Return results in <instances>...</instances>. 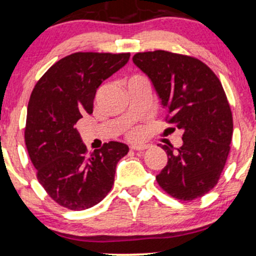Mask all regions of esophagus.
<instances>
[{"label": "esophagus", "instance_id": "1", "mask_svg": "<svg viewBox=\"0 0 256 256\" xmlns=\"http://www.w3.org/2000/svg\"><path fill=\"white\" fill-rule=\"evenodd\" d=\"M147 147H148L147 144H134L130 146L132 150H146Z\"/></svg>", "mask_w": 256, "mask_h": 256}]
</instances>
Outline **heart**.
<instances>
[{
	"label": "heart",
	"instance_id": "b5f03b06",
	"mask_svg": "<svg viewBox=\"0 0 256 256\" xmlns=\"http://www.w3.org/2000/svg\"><path fill=\"white\" fill-rule=\"evenodd\" d=\"M135 134H136V133H135Z\"/></svg>",
	"mask_w": 256,
	"mask_h": 256
}]
</instances>
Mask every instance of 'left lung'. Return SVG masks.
I'll use <instances>...</instances> for the list:
<instances>
[{
    "instance_id": "obj_1",
    "label": "left lung",
    "mask_w": 256,
    "mask_h": 256,
    "mask_svg": "<svg viewBox=\"0 0 256 256\" xmlns=\"http://www.w3.org/2000/svg\"><path fill=\"white\" fill-rule=\"evenodd\" d=\"M133 62L150 78L168 122L184 132L176 150L162 146L168 160L158 184L176 200L200 198L215 188L230 150L232 116L222 84L192 56L153 51L136 53Z\"/></svg>"
}]
</instances>
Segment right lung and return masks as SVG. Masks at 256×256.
Masks as SVG:
<instances>
[{
	"label": "right lung",
	"instance_id": "obj_1",
	"mask_svg": "<svg viewBox=\"0 0 256 256\" xmlns=\"http://www.w3.org/2000/svg\"><path fill=\"white\" fill-rule=\"evenodd\" d=\"M129 56V53H74L52 65L32 91L26 147L38 180L62 206L89 209L112 190L116 165L129 147L110 141L86 154L74 124L85 114H92L100 85L127 64Z\"/></svg>",
	"mask_w": 256,
	"mask_h": 256
}]
</instances>
